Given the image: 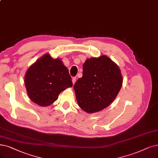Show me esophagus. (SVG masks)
<instances>
[{
  "instance_id": "1",
  "label": "esophagus",
  "mask_w": 158,
  "mask_h": 158,
  "mask_svg": "<svg viewBox=\"0 0 158 158\" xmlns=\"http://www.w3.org/2000/svg\"><path fill=\"white\" fill-rule=\"evenodd\" d=\"M76 80H77V77H73L72 78V81H73V84H74V83L76 82Z\"/></svg>"
}]
</instances>
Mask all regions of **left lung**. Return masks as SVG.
I'll return each instance as SVG.
<instances>
[{
  "label": "left lung",
  "instance_id": "left-lung-1",
  "mask_svg": "<svg viewBox=\"0 0 158 158\" xmlns=\"http://www.w3.org/2000/svg\"><path fill=\"white\" fill-rule=\"evenodd\" d=\"M123 85L118 65L106 56L87 59L82 77L74 85L80 108L88 113L107 108L115 100Z\"/></svg>",
  "mask_w": 158,
  "mask_h": 158
}]
</instances>
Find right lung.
<instances>
[{
	"instance_id": "right-lung-1",
	"label": "right lung",
	"mask_w": 158,
	"mask_h": 158,
	"mask_svg": "<svg viewBox=\"0 0 158 158\" xmlns=\"http://www.w3.org/2000/svg\"><path fill=\"white\" fill-rule=\"evenodd\" d=\"M24 84L30 100L41 106L52 104L61 92L73 87L68 69L60 58L53 59L48 54L28 68Z\"/></svg>"
}]
</instances>
